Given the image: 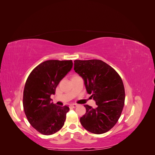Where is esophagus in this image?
<instances>
[{
	"instance_id": "obj_1",
	"label": "esophagus",
	"mask_w": 155,
	"mask_h": 155,
	"mask_svg": "<svg viewBox=\"0 0 155 155\" xmlns=\"http://www.w3.org/2000/svg\"><path fill=\"white\" fill-rule=\"evenodd\" d=\"M77 107L76 104H71V105H70V108H75V107Z\"/></svg>"
}]
</instances>
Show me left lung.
Listing matches in <instances>:
<instances>
[{"label": "left lung", "instance_id": "obj_1", "mask_svg": "<svg viewBox=\"0 0 155 155\" xmlns=\"http://www.w3.org/2000/svg\"><path fill=\"white\" fill-rule=\"evenodd\" d=\"M75 72L84 80L86 90L97 105H85L86 113L80 118L82 126L94 134H103L118 121L125 103V88L120 75L101 60H75Z\"/></svg>", "mask_w": 155, "mask_h": 155}]
</instances>
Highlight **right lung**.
<instances>
[{"mask_svg": "<svg viewBox=\"0 0 155 155\" xmlns=\"http://www.w3.org/2000/svg\"><path fill=\"white\" fill-rule=\"evenodd\" d=\"M72 60H48L37 66L28 77L23 92V107L30 125L39 133L51 135L63 127L67 106L51 102L60 81L70 71Z\"/></svg>", "mask_w": 155, "mask_h": 155, "instance_id": "add662e5", "label": "right lung"}]
</instances>
